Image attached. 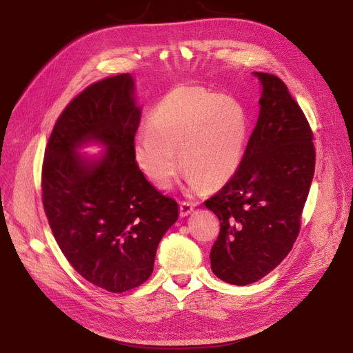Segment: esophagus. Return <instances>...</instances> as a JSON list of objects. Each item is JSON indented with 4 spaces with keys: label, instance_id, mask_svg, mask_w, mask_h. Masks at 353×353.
Here are the masks:
<instances>
[{
    "label": "esophagus",
    "instance_id": "1",
    "mask_svg": "<svg viewBox=\"0 0 353 353\" xmlns=\"http://www.w3.org/2000/svg\"><path fill=\"white\" fill-rule=\"evenodd\" d=\"M193 208H194L193 203H190V201H181L180 203V208H179L180 216H189L193 212Z\"/></svg>",
    "mask_w": 353,
    "mask_h": 353
}]
</instances>
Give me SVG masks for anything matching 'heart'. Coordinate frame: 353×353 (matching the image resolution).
Segmentation results:
<instances>
[{
	"mask_svg": "<svg viewBox=\"0 0 353 353\" xmlns=\"http://www.w3.org/2000/svg\"><path fill=\"white\" fill-rule=\"evenodd\" d=\"M248 133L246 110L237 100L200 87H179L157 104L147 133L136 137L134 159L160 189L173 186L181 167L193 189L205 184L214 189L237 172Z\"/></svg>",
	"mask_w": 353,
	"mask_h": 353,
	"instance_id": "b5f03b06",
	"label": "heart"
}]
</instances>
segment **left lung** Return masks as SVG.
<instances>
[{
	"mask_svg": "<svg viewBox=\"0 0 353 353\" xmlns=\"http://www.w3.org/2000/svg\"><path fill=\"white\" fill-rule=\"evenodd\" d=\"M256 76L261 113L242 163L205 201L220 220L212 270L239 286L262 279L292 250L316 161L313 132L286 84L269 72Z\"/></svg>",
	"mask_w": 353,
	"mask_h": 353,
	"instance_id": "1",
	"label": "left lung"
}]
</instances>
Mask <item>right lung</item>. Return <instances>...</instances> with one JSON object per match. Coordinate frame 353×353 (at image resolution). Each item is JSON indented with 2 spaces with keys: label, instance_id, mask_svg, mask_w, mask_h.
Here are the masks:
<instances>
[{
  "label": "right lung",
  "instance_id": "obj_1",
  "mask_svg": "<svg viewBox=\"0 0 353 353\" xmlns=\"http://www.w3.org/2000/svg\"><path fill=\"white\" fill-rule=\"evenodd\" d=\"M130 74L90 84L55 121L43 172V206L70 265L111 293L144 283L159 242L179 216L177 201L148 181L134 159L140 110ZM96 139L108 145L99 162L75 148Z\"/></svg>",
  "mask_w": 353,
  "mask_h": 353
}]
</instances>
